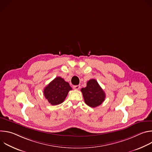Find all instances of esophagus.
<instances>
[{"label":"esophagus","instance_id":"esophagus-1","mask_svg":"<svg viewBox=\"0 0 152 152\" xmlns=\"http://www.w3.org/2000/svg\"><path fill=\"white\" fill-rule=\"evenodd\" d=\"M73 88L75 90H79L80 88V85H74L73 86Z\"/></svg>","mask_w":152,"mask_h":152}]
</instances>
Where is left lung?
Here are the masks:
<instances>
[{
    "label": "left lung",
    "mask_w": 152,
    "mask_h": 152,
    "mask_svg": "<svg viewBox=\"0 0 152 152\" xmlns=\"http://www.w3.org/2000/svg\"><path fill=\"white\" fill-rule=\"evenodd\" d=\"M80 91L85 103L92 107L100 105L106 97L104 92L94 79L89 80L86 87L82 88Z\"/></svg>",
    "instance_id": "left-lung-1"
}]
</instances>
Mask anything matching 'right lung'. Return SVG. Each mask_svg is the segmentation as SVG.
Here are the masks:
<instances>
[{"label": "right lung", "instance_id": "add662e5", "mask_svg": "<svg viewBox=\"0 0 152 152\" xmlns=\"http://www.w3.org/2000/svg\"><path fill=\"white\" fill-rule=\"evenodd\" d=\"M72 88L69 83L61 77H56L44 89V96L52 105L62 103Z\"/></svg>", "mask_w": 152, "mask_h": 152}]
</instances>
